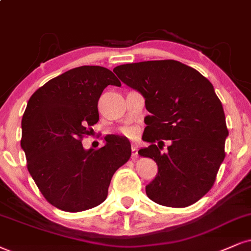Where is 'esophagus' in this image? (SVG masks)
Returning a JSON list of instances; mask_svg holds the SVG:
<instances>
[{
    "mask_svg": "<svg viewBox=\"0 0 251 251\" xmlns=\"http://www.w3.org/2000/svg\"><path fill=\"white\" fill-rule=\"evenodd\" d=\"M138 157V150L137 148L135 147V145H132L131 147V158L132 159H136Z\"/></svg>",
    "mask_w": 251,
    "mask_h": 251,
    "instance_id": "esophagus-1",
    "label": "esophagus"
}]
</instances>
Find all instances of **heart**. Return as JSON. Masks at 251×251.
Masks as SVG:
<instances>
[{
	"label": "heart",
	"mask_w": 251,
	"mask_h": 251,
	"mask_svg": "<svg viewBox=\"0 0 251 251\" xmlns=\"http://www.w3.org/2000/svg\"><path fill=\"white\" fill-rule=\"evenodd\" d=\"M122 134L126 136V137H129V138H134L136 136V130H135V129H131V128H126V129H123V130H122Z\"/></svg>",
	"instance_id": "b5f03b06"
}]
</instances>
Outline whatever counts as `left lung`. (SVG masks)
Instances as JSON below:
<instances>
[{
	"instance_id": "8db88e82",
	"label": "left lung",
	"mask_w": 251,
	"mask_h": 251,
	"mask_svg": "<svg viewBox=\"0 0 251 251\" xmlns=\"http://www.w3.org/2000/svg\"><path fill=\"white\" fill-rule=\"evenodd\" d=\"M114 72L143 94L151 113L143 134L150 145L138 151L158 165L147 196L166 207L193 205L213 187L226 157L228 129L213 85L197 70L170 59L120 65ZM164 140L170 142L165 153Z\"/></svg>"
}]
</instances>
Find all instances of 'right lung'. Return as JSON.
Listing matches in <instances>:
<instances>
[{
  "label": "right lung",
  "mask_w": 251,
  "mask_h": 251,
  "mask_svg": "<svg viewBox=\"0 0 251 251\" xmlns=\"http://www.w3.org/2000/svg\"><path fill=\"white\" fill-rule=\"evenodd\" d=\"M108 85L121 86L106 67L80 66L51 79L31 95L22 119L26 166L48 202L76 213L106 200L111 177L128 162L131 145L115 135L98 150L82 140L98 123V102Z\"/></svg>",
  "instance_id": "obj_1"
}]
</instances>
